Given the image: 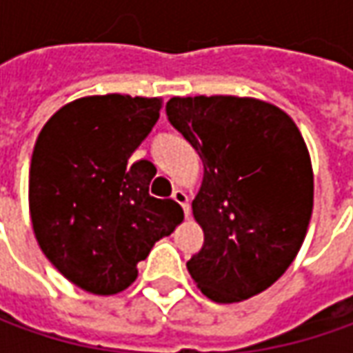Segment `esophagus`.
<instances>
[{
  "label": "esophagus",
  "mask_w": 353,
  "mask_h": 353,
  "mask_svg": "<svg viewBox=\"0 0 353 353\" xmlns=\"http://www.w3.org/2000/svg\"><path fill=\"white\" fill-rule=\"evenodd\" d=\"M172 200H174V202H179V204L183 206L184 214H186V218H188V216H190V204H188V196H186V192L181 190V188H176V190L172 192Z\"/></svg>",
  "instance_id": "esophagus-1"
}]
</instances>
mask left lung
Masks as SVG:
<instances>
[{
  "label": "left lung",
  "instance_id": "8db88e82",
  "mask_svg": "<svg viewBox=\"0 0 353 353\" xmlns=\"http://www.w3.org/2000/svg\"><path fill=\"white\" fill-rule=\"evenodd\" d=\"M167 116L204 165L192 200L204 245L186 263L190 277L220 305L263 292L294 261L312 216L314 174L296 123L237 96H174Z\"/></svg>",
  "mask_w": 353,
  "mask_h": 353
}]
</instances>
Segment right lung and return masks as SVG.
Listing matches in <instances>:
<instances>
[{
	"instance_id": "right-lung-1",
	"label": "right lung",
	"mask_w": 353,
	"mask_h": 353,
	"mask_svg": "<svg viewBox=\"0 0 353 353\" xmlns=\"http://www.w3.org/2000/svg\"><path fill=\"white\" fill-rule=\"evenodd\" d=\"M161 98L86 96L43 125L29 170V212L47 259L76 287L117 294L161 237L183 222L174 200L149 194L151 163L129 167Z\"/></svg>"
}]
</instances>
